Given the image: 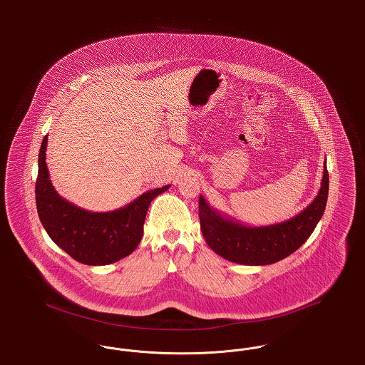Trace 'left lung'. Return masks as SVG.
Returning a JSON list of instances; mask_svg holds the SVG:
<instances>
[{"instance_id": "1", "label": "left lung", "mask_w": 365, "mask_h": 365, "mask_svg": "<svg viewBox=\"0 0 365 365\" xmlns=\"http://www.w3.org/2000/svg\"><path fill=\"white\" fill-rule=\"evenodd\" d=\"M329 195V174L323 164L321 189L314 201L294 217L277 224L251 227L230 217L200 195V222L205 242L230 262L263 266L276 263L300 247L323 216Z\"/></svg>"}]
</instances>
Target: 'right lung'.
Masks as SVG:
<instances>
[{
    "instance_id": "right-lung-1",
    "label": "right lung",
    "mask_w": 365,
    "mask_h": 365,
    "mask_svg": "<svg viewBox=\"0 0 365 365\" xmlns=\"http://www.w3.org/2000/svg\"><path fill=\"white\" fill-rule=\"evenodd\" d=\"M47 135H44L35 186L41 222L51 240L77 262L103 266L130 255L144 234L150 202L171 185L149 190L130 204L111 212H91L62 198L54 189L46 164Z\"/></svg>"
}]
</instances>
